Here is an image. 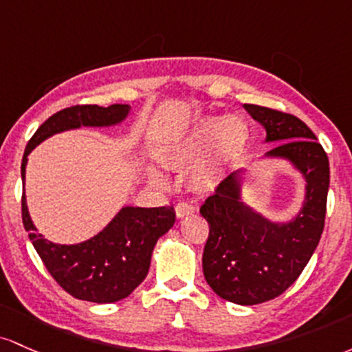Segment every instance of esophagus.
Instances as JSON below:
<instances>
[{
    "mask_svg": "<svg viewBox=\"0 0 352 352\" xmlns=\"http://www.w3.org/2000/svg\"><path fill=\"white\" fill-rule=\"evenodd\" d=\"M175 211H176V216H177V218H184V216L192 214V212L196 211V208L192 206L191 203H184V201H181V203H177V204H176Z\"/></svg>",
    "mask_w": 352,
    "mask_h": 352,
    "instance_id": "1",
    "label": "esophagus"
}]
</instances>
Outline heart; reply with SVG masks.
<instances>
[{"label": "heart", "mask_w": 352, "mask_h": 352, "mask_svg": "<svg viewBox=\"0 0 352 352\" xmlns=\"http://www.w3.org/2000/svg\"><path fill=\"white\" fill-rule=\"evenodd\" d=\"M250 128L241 116L206 118L192 126L166 155L169 164L192 169V184L209 191L226 179L231 166L246 151ZM155 184H166V176L156 166L149 168Z\"/></svg>", "instance_id": "obj_1"}]
</instances>
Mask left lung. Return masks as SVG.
<instances>
[{
  "mask_svg": "<svg viewBox=\"0 0 352 352\" xmlns=\"http://www.w3.org/2000/svg\"><path fill=\"white\" fill-rule=\"evenodd\" d=\"M266 129V143H281L264 157H283L301 173L306 196L287 223H274L241 199V171L231 173L201 206L209 224L203 252L206 283L219 298L252 306L278 298L299 278L324 229L329 160L299 118L244 104Z\"/></svg>",
  "mask_w": 352,
  "mask_h": 352,
  "instance_id": "obj_1",
  "label": "left lung"
}]
</instances>
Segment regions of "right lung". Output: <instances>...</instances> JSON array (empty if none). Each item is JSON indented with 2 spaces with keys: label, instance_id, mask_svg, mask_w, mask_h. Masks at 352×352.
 <instances>
[{
  "label": "right lung",
  "instance_id": "1",
  "mask_svg": "<svg viewBox=\"0 0 352 352\" xmlns=\"http://www.w3.org/2000/svg\"><path fill=\"white\" fill-rule=\"evenodd\" d=\"M131 106L78 104L61 109L48 118L28 143L21 163L25 183L28 155L53 134L81 126H114L126 120ZM23 224L46 270L66 293L81 301L116 302L144 281L157 239L173 228L175 209L124 206L101 232L80 244H54L34 228L21 199Z\"/></svg>",
  "mask_w": 352,
  "mask_h": 352
}]
</instances>
